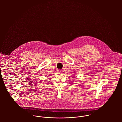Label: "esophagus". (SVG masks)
I'll return each mask as SVG.
<instances>
[{"label": "esophagus", "mask_w": 122, "mask_h": 122, "mask_svg": "<svg viewBox=\"0 0 122 122\" xmlns=\"http://www.w3.org/2000/svg\"><path fill=\"white\" fill-rule=\"evenodd\" d=\"M57 72L58 74H61L62 73V71L60 70H57Z\"/></svg>", "instance_id": "obj_1"}]
</instances>
